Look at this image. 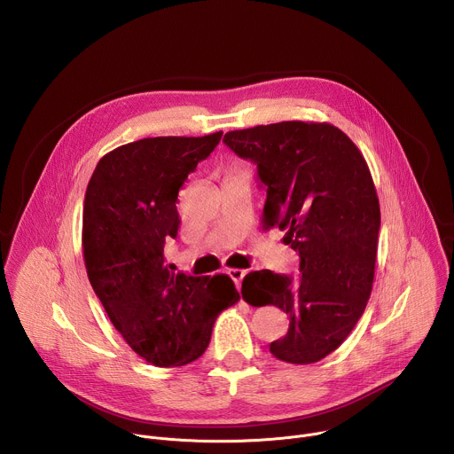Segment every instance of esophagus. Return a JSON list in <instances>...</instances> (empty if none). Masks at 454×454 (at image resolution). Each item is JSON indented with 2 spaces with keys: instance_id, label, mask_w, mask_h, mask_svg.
I'll list each match as a JSON object with an SVG mask.
<instances>
[{
  "instance_id": "esophagus-1",
  "label": "esophagus",
  "mask_w": 454,
  "mask_h": 454,
  "mask_svg": "<svg viewBox=\"0 0 454 454\" xmlns=\"http://www.w3.org/2000/svg\"><path fill=\"white\" fill-rule=\"evenodd\" d=\"M226 273L230 275V278L235 282L237 289L240 291V282H242V278L246 277V271H244V270H228Z\"/></svg>"
}]
</instances>
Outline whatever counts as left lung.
Returning <instances> with one entry per match:
<instances>
[{
	"instance_id": "obj_1",
	"label": "left lung",
	"mask_w": 454,
	"mask_h": 454,
	"mask_svg": "<svg viewBox=\"0 0 454 454\" xmlns=\"http://www.w3.org/2000/svg\"><path fill=\"white\" fill-rule=\"evenodd\" d=\"M223 142L256 163L268 193L262 223L284 230V242L300 256L296 280L253 271L242 280V298L289 316L287 334L270 345L277 359L316 363L348 338L372 293L380 208L370 168L327 121L256 125L230 131Z\"/></svg>"
}]
</instances>
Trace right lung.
I'll list each match as a JSON object with an SVG mask.
<instances>
[{
  "label": "right lung",
  "mask_w": 454,
  "mask_h": 454,
  "mask_svg": "<svg viewBox=\"0 0 454 454\" xmlns=\"http://www.w3.org/2000/svg\"><path fill=\"white\" fill-rule=\"evenodd\" d=\"M221 137H158L116 147L88 183L82 253L90 284L125 343L154 366L201 357L217 316L240 298L230 277L174 273L163 256L179 228V188Z\"/></svg>",
  "instance_id": "1"
}]
</instances>
